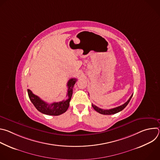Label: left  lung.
Returning a JSON list of instances; mask_svg holds the SVG:
<instances>
[{"instance_id": "8db88e82", "label": "left lung", "mask_w": 160, "mask_h": 160, "mask_svg": "<svg viewBox=\"0 0 160 160\" xmlns=\"http://www.w3.org/2000/svg\"><path fill=\"white\" fill-rule=\"evenodd\" d=\"M133 94H132V96L130 97V98L128 99V100L125 102L123 104H122V106H120L118 107H117V108H112V109H101V108H98V106L94 105L93 104H92V106L93 107V108L98 112L102 114V115H113V114H115V113H117L121 111H122L127 106V104H128V102H130L132 97Z\"/></svg>"}]
</instances>
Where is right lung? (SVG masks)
I'll return each mask as SVG.
<instances>
[{"label": "right lung", "mask_w": 160, "mask_h": 160, "mask_svg": "<svg viewBox=\"0 0 160 160\" xmlns=\"http://www.w3.org/2000/svg\"><path fill=\"white\" fill-rule=\"evenodd\" d=\"M77 81V78H71L68 82V99L64 100L61 102H53L48 104L46 102L42 100L39 97L32 93L30 89H28V94L31 102L35 106L36 109L40 112L48 115L58 116L65 112L70 106V102L73 94V88L74 85Z\"/></svg>", "instance_id": "1"}]
</instances>
